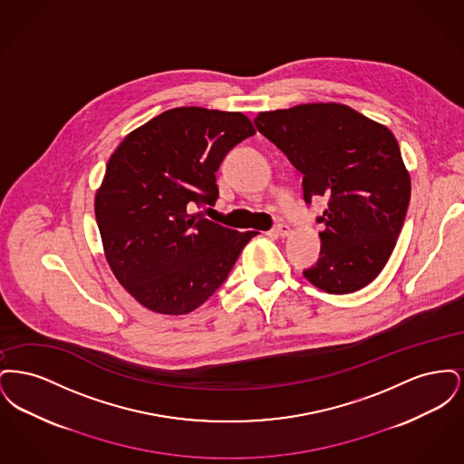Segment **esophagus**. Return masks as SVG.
I'll use <instances>...</instances> for the list:
<instances>
[{
    "instance_id": "34e87169",
    "label": "esophagus",
    "mask_w": 464,
    "mask_h": 464,
    "mask_svg": "<svg viewBox=\"0 0 464 464\" xmlns=\"http://www.w3.org/2000/svg\"><path fill=\"white\" fill-rule=\"evenodd\" d=\"M275 237H280V238H287L288 235H290V227H288L287 224H278L276 227H273V231H271Z\"/></svg>"
}]
</instances>
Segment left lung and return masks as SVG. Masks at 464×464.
<instances>
[{"label": "left lung", "mask_w": 464, "mask_h": 464, "mask_svg": "<svg viewBox=\"0 0 464 464\" xmlns=\"http://www.w3.org/2000/svg\"><path fill=\"white\" fill-rule=\"evenodd\" d=\"M259 132L303 172L304 199L327 197L318 222L320 259L304 271L314 287L350 294L388 263L411 199V176L392 130L339 102L263 111Z\"/></svg>", "instance_id": "left-lung-1"}]
</instances>
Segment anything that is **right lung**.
<instances>
[{
	"mask_svg": "<svg viewBox=\"0 0 464 464\" xmlns=\"http://www.w3.org/2000/svg\"><path fill=\"white\" fill-rule=\"evenodd\" d=\"M256 133L243 112L174 108L129 133L95 193V219L112 275L153 313L201 306L227 278L256 231L208 221L226 153Z\"/></svg>",
	"mask_w": 464,
	"mask_h": 464,
	"instance_id": "add662e5",
	"label": "right lung"
}]
</instances>
